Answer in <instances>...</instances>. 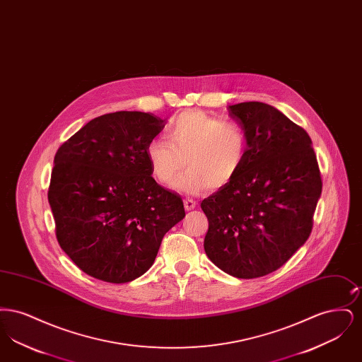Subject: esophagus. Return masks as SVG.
Returning <instances> with one entry per match:
<instances>
[{"mask_svg":"<svg viewBox=\"0 0 362 362\" xmlns=\"http://www.w3.org/2000/svg\"><path fill=\"white\" fill-rule=\"evenodd\" d=\"M197 206V204H195V201H192V199H189V198H186L185 199V209L189 211V210H192V209H195Z\"/></svg>","mask_w":362,"mask_h":362,"instance_id":"obj_1","label":"esophagus"}]
</instances>
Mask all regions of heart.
I'll return each mask as SVG.
<instances>
[{
	"label": "heart",
	"instance_id": "1",
	"mask_svg": "<svg viewBox=\"0 0 362 362\" xmlns=\"http://www.w3.org/2000/svg\"><path fill=\"white\" fill-rule=\"evenodd\" d=\"M168 139L153 138L146 146V158L156 180L168 185L189 168L173 187L187 194H201L209 187L223 189L241 171L248 139L236 122H224L199 110H189L168 124Z\"/></svg>",
	"mask_w": 362,
	"mask_h": 362
}]
</instances>
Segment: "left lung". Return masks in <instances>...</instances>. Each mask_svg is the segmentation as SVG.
<instances>
[{"label":"left lung","instance_id":"8db88e82","mask_svg":"<svg viewBox=\"0 0 362 362\" xmlns=\"http://www.w3.org/2000/svg\"><path fill=\"white\" fill-rule=\"evenodd\" d=\"M248 139L239 175L201 202L204 247L229 276L251 279L285 264L310 238L322 176L308 133L273 105L228 107Z\"/></svg>","mask_w":362,"mask_h":362}]
</instances>
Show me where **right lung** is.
I'll return each mask as SVG.
<instances>
[{"label":"right lung","mask_w":362,"mask_h":362,"mask_svg":"<svg viewBox=\"0 0 362 362\" xmlns=\"http://www.w3.org/2000/svg\"><path fill=\"white\" fill-rule=\"evenodd\" d=\"M164 126L153 114L111 112L57 151L47 192L55 236L88 276L112 284L142 276L186 216L180 195L156 182L146 158Z\"/></svg>","instance_id":"add662e5"}]
</instances>
